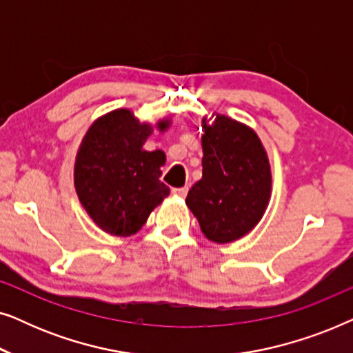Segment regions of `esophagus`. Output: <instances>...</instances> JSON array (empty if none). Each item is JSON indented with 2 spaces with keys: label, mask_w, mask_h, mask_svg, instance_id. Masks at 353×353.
<instances>
[{
  "label": "esophagus",
  "mask_w": 353,
  "mask_h": 353,
  "mask_svg": "<svg viewBox=\"0 0 353 353\" xmlns=\"http://www.w3.org/2000/svg\"><path fill=\"white\" fill-rule=\"evenodd\" d=\"M172 192L175 196H180V197H185L188 194V186H183V188H173Z\"/></svg>",
  "instance_id": "esophagus-1"
}]
</instances>
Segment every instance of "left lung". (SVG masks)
<instances>
[{
  "label": "left lung",
  "mask_w": 353,
  "mask_h": 353,
  "mask_svg": "<svg viewBox=\"0 0 353 353\" xmlns=\"http://www.w3.org/2000/svg\"><path fill=\"white\" fill-rule=\"evenodd\" d=\"M202 178L191 188L186 204L202 233L225 244L248 234L259 223L272 192V172L257 133L244 123L216 115L204 119Z\"/></svg>",
  "instance_id": "obj_1"
}]
</instances>
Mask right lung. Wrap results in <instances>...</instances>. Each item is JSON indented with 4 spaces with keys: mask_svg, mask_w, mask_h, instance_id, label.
Returning <instances> with one entry per match:
<instances>
[{
    "mask_svg": "<svg viewBox=\"0 0 353 353\" xmlns=\"http://www.w3.org/2000/svg\"><path fill=\"white\" fill-rule=\"evenodd\" d=\"M168 125L162 120L157 128ZM151 133V125L139 123L127 109H117L96 120L80 144L74 172L77 194L105 233L134 234L170 194L159 180L165 154L143 149Z\"/></svg>",
    "mask_w": 353,
    "mask_h": 353,
    "instance_id": "obj_1",
    "label": "right lung"
}]
</instances>
